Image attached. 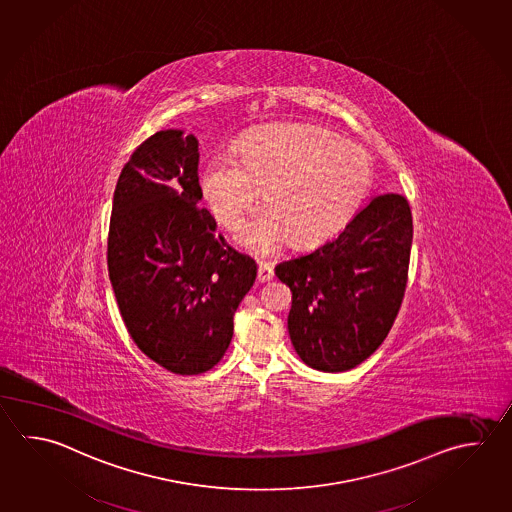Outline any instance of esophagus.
<instances>
[{
	"label": "esophagus",
	"instance_id": "1",
	"mask_svg": "<svg viewBox=\"0 0 512 512\" xmlns=\"http://www.w3.org/2000/svg\"><path fill=\"white\" fill-rule=\"evenodd\" d=\"M271 279H273V266H271V262H259V266H257V280L259 282H268Z\"/></svg>",
	"mask_w": 512,
	"mask_h": 512
}]
</instances>
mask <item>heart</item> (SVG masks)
I'll list each match as a JSON object with an SVG mask.
<instances>
[{"label": "heart", "instance_id": "1", "mask_svg": "<svg viewBox=\"0 0 512 512\" xmlns=\"http://www.w3.org/2000/svg\"><path fill=\"white\" fill-rule=\"evenodd\" d=\"M371 186L366 155L320 128L284 126L251 135L241 159L215 155L203 175L213 213L237 228L262 195L266 213L241 233V242L270 251L317 244L355 213Z\"/></svg>", "mask_w": 512, "mask_h": 512}]
</instances>
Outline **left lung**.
<instances>
[{
	"label": "left lung",
	"instance_id": "8db88e82",
	"mask_svg": "<svg viewBox=\"0 0 512 512\" xmlns=\"http://www.w3.org/2000/svg\"><path fill=\"white\" fill-rule=\"evenodd\" d=\"M411 242L407 199L384 193L337 237L275 266L291 290L288 331L304 364L340 373L377 351L404 300Z\"/></svg>",
	"mask_w": 512,
	"mask_h": 512
}]
</instances>
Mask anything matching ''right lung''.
Returning a JSON list of instances; mask_svg holds the SVG:
<instances>
[{
	"label": "right lung",
	"mask_w": 512,
	"mask_h": 512,
	"mask_svg": "<svg viewBox=\"0 0 512 512\" xmlns=\"http://www.w3.org/2000/svg\"><path fill=\"white\" fill-rule=\"evenodd\" d=\"M199 143L161 130L135 148L117 179L108 277L135 346L175 375L210 371L233 337V313L257 266L233 250L197 204Z\"/></svg>",
	"instance_id": "1"
}]
</instances>
